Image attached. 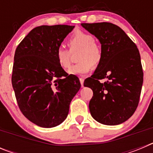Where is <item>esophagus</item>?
<instances>
[{
    "label": "esophagus",
    "mask_w": 153,
    "mask_h": 153,
    "mask_svg": "<svg viewBox=\"0 0 153 153\" xmlns=\"http://www.w3.org/2000/svg\"><path fill=\"white\" fill-rule=\"evenodd\" d=\"M79 81H80V83H81V86L83 87V83H84V79L83 78H79Z\"/></svg>",
    "instance_id": "obj_1"
}]
</instances>
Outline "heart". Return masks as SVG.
<instances>
[{
	"mask_svg": "<svg viewBox=\"0 0 153 153\" xmlns=\"http://www.w3.org/2000/svg\"><path fill=\"white\" fill-rule=\"evenodd\" d=\"M70 51L79 49L78 60L80 61L73 65L68 70L70 75L83 76L88 74L92 69V64L97 65L102 59V51L100 46L94 41L92 35L83 31H76L67 40ZM56 60L63 69L70 66V53L60 46L56 51Z\"/></svg>",
	"mask_w": 153,
	"mask_h": 153,
	"instance_id": "obj_1",
	"label": "heart"
}]
</instances>
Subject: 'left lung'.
<instances>
[{
	"instance_id": "obj_1",
	"label": "left lung",
	"mask_w": 153,
	"mask_h": 153,
	"mask_svg": "<svg viewBox=\"0 0 153 153\" xmlns=\"http://www.w3.org/2000/svg\"><path fill=\"white\" fill-rule=\"evenodd\" d=\"M101 44L102 59L84 81L93 96L89 103L92 117L108 126L121 124L136 111L143 83L140 54L136 44L120 27L111 23L81 24ZM105 79L102 84L100 79Z\"/></svg>"
}]
</instances>
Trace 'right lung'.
I'll use <instances>...</instances> for the list:
<instances>
[{
    "label": "right lung",
    "mask_w": 153,
    "mask_h": 153,
    "mask_svg": "<svg viewBox=\"0 0 153 153\" xmlns=\"http://www.w3.org/2000/svg\"><path fill=\"white\" fill-rule=\"evenodd\" d=\"M74 26L36 27L17 46L12 86L21 111L40 127L52 128L66 120L80 89L77 76L68 75L56 60V51Z\"/></svg>",
    "instance_id": "obj_1"
}]
</instances>
